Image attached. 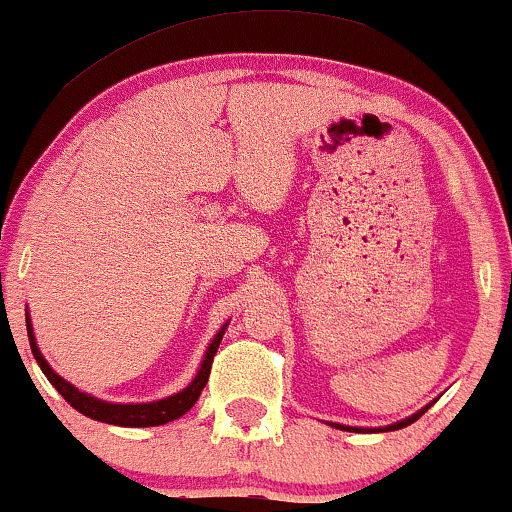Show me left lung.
<instances>
[{
    "mask_svg": "<svg viewBox=\"0 0 512 512\" xmlns=\"http://www.w3.org/2000/svg\"><path fill=\"white\" fill-rule=\"evenodd\" d=\"M431 407V405H429ZM429 407H424V410H419L417 414H412L410 419H402V422H398V424H393V426H386V431H395V429H402V426H410L412 422H417L419 417H422V414L429 410ZM338 429H347V431H362V429H354V426H338Z\"/></svg>",
    "mask_w": 512,
    "mask_h": 512,
    "instance_id": "8db88e82",
    "label": "left lung"
}]
</instances>
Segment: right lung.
<instances>
[{"label": "right lung", "instance_id": "add662e5", "mask_svg": "<svg viewBox=\"0 0 512 512\" xmlns=\"http://www.w3.org/2000/svg\"><path fill=\"white\" fill-rule=\"evenodd\" d=\"M26 328H28L30 350H33L35 362L40 364L42 374H45L47 381L57 388V393L62 395V398L69 402L71 407H74V410L86 414V417L98 419V422H105V424H117V426H160V424L172 422V419H179L182 414L189 412L191 407H194V402L198 400V395H201V390L206 388L208 376H210V364H213V357H215V352H218L222 335H225V328L215 335V340L210 342V347L206 352V359H203V364H201V371H198L194 381H191V386L184 388L182 393L170 395V398L158 400V402H143V405H112V402L90 398V395L81 393V390L71 386V383H66L62 376L54 374V371L50 369V364H47L45 357L40 354L38 345H35L33 328H30L28 316H26Z\"/></svg>", "mask_w": 512, "mask_h": 512}]
</instances>
